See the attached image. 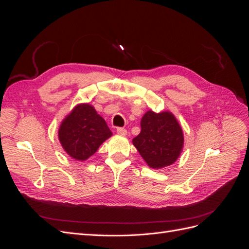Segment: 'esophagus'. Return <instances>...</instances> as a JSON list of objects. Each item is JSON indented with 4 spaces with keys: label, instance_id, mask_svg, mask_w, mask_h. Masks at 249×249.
Returning a JSON list of instances; mask_svg holds the SVG:
<instances>
[{
    "label": "esophagus",
    "instance_id": "1",
    "mask_svg": "<svg viewBox=\"0 0 249 249\" xmlns=\"http://www.w3.org/2000/svg\"><path fill=\"white\" fill-rule=\"evenodd\" d=\"M117 134H119V135H123V136H125L126 135V130L125 129H124V127H117Z\"/></svg>",
    "mask_w": 249,
    "mask_h": 249
}]
</instances>
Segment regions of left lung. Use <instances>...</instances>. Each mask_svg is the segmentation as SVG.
Segmentation results:
<instances>
[{
    "label": "left lung",
    "mask_w": 249,
    "mask_h": 249,
    "mask_svg": "<svg viewBox=\"0 0 249 249\" xmlns=\"http://www.w3.org/2000/svg\"><path fill=\"white\" fill-rule=\"evenodd\" d=\"M141 132L133 139L139 154L154 169L175 163L184 145L182 127L170 112L147 111L141 119Z\"/></svg>",
    "instance_id": "8db88e82"
}]
</instances>
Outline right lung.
Here are the masks:
<instances>
[{
  "label": "right lung",
  "mask_w": 249,
  "mask_h": 249,
  "mask_svg": "<svg viewBox=\"0 0 249 249\" xmlns=\"http://www.w3.org/2000/svg\"><path fill=\"white\" fill-rule=\"evenodd\" d=\"M111 135L105 119L88 104L74 107L62 122L58 133L65 152L79 161L87 160Z\"/></svg>",
  "instance_id": "right-lung-1"
}]
</instances>
